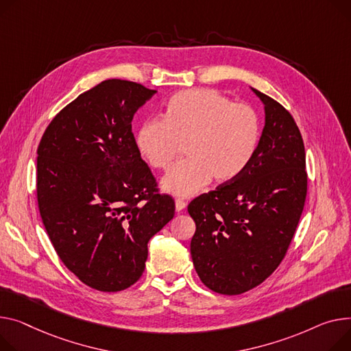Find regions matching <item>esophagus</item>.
Segmentation results:
<instances>
[{"mask_svg":"<svg viewBox=\"0 0 351 351\" xmlns=\"http://www.w3.org/2000/svg\"><path fill=\"white\" fill-rule=\"evenodd\" d=\"M175 207H176V212H182V210L186 208V202H183V200H180V199H176Z\"/></svg>","mask_w":351,"mask_h":351,"instance_id":"esophagus-1","label":"esophagus"}]
</instances>
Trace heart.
I'll return each mask as SVG.
<instances>
[{
	"label": "heart",
	"instance_id": "obj_1",
	"mask_svg": "<svg viewBox=\"0 0 351 351\" xmlns=\"http://www.w3.org/2000/svg\"><path fill=\"white\" fill-rule=\"evenodd\" d=\"M260 135L258 115L250 106L232 103L213 88H189L169 99L163 117L139 125L135 145L155 169H168L184 145L186 159L162 179V188L188 197L212 179H237L252 160Z\"/></svg>",
	"mask_w": 351,
	"mask_h": 351
}]
</instances>
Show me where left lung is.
I'll return each mask as SVG.
<instances>
[{
	"label": "left lung",
	"instance_id": "1",
	"mask_svg": "<svg viewBox=\"0 0 351 351\" xmlns=\"http://www.w3.org/2000/svg\"><path fill=\"white\" fill-rule=\"evenodd\" d=\"M265 124L248 168L188 206L196 223L191 254L200 281L217 293L240 295L284 260L308 191L305 145L293 117L255 90Z\"/></svg>",
	"mask_w": 351,
	"mask_h": 351
}]
</instances>
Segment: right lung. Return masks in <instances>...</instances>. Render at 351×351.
Instances as JSON below:
<instances>
[{"label":"right lung","mask_w":351,"mask_h":351,"mask_svg":"<svg viewBox=\"0 0 351 351\" xmlns=\"http://www.w3.org/2000/svg\"><path fill=\"white\" fill-rule=\"evenodd\" d=\"M156 90L104 80L67 104L46 128L36 160L43 226L62 263L103 292L141 278L148 243L175 216L136 149L131 121Z\"/></svg>","instance_id":"right-lung-1"}]
</instances>
